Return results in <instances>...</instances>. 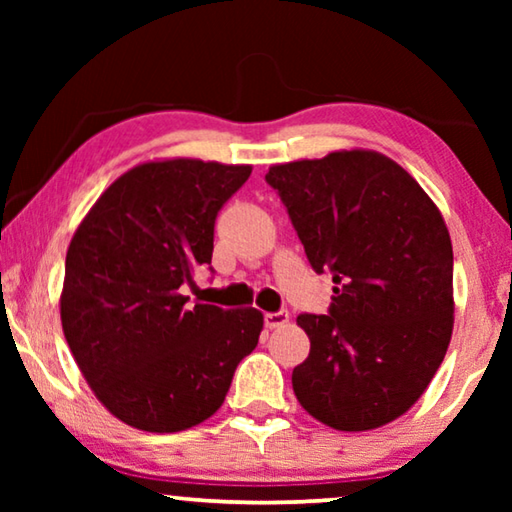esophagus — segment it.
Masks as SVG:
<instances>
[{"mask_svg":"<svg viewBox=\"0 0 512 512\" xmlns=\"http://www.w3.org/2000/svg\"><path fill=\"white\" fill-rule=\"evenodd\" d=\"M287 320H289L287 311H273V314H264V325H266L268 329L280 327V325L287 323Z\"/></svg>","mask_w":512,"mask_h":512,"instance_id":"esophagus-1","label":"esophagus"}]
</instances>
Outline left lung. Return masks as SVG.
Returning a JSON list of instances; mask_svg holds the SVG:
<instances>
[{"label":"left lung","mask_w":512,"mask_h":512,"mask_svg":"<svg viewBox=\"0 0 512 512\" xmlns=\"http://www.w3.org/2000/svg\"><path fill=\"white\" fill-rule=\"evenodd\" d=\"M266 183L311 268L336 284L327 316H298L311 343L291 375L298 402L339 431L400 418L452 339L454 253L438 207L375 151L277 164Z\"/></svg>","instance_id":"1"}]
</instances>
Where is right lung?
I'll list each match as a JSON object with an SVG mask.
<instances>
[{
  "label": "right lung",
  "mask_w": 512,
  "mask_h": 512,
  "mask_svg": "<svg viewBox=\"0 0 512 512\" xmlns=\"http://www.w3.org/2000/svg\"><path fill=\"white\" fill-rule=\"evenodd\" d=\"M250 167L167 160L117 178L69 244L60 320L103 406L135 429L173 433L223 404L255 350L257 309L187 307L194 271L214 273V223Z\"/></svg>",
  "instance_id": "1"
}]
</instances>
